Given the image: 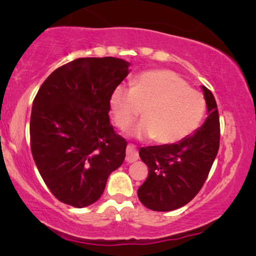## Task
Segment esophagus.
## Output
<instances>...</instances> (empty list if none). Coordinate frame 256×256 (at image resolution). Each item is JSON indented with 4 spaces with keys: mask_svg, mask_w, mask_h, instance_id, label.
<instances>
[{
    "mask_svg": "<svg viewBox=\"0 0 256 256\" xmlns=\"http://www.w3.org/2000/svg\"><path fill=\"white\" fill-rule=\"evenodd\" d=\"M138 160V152L136 146L128 144L126 148V161L128 162H134Z\"/></svg>",
    "mask_w": 256,
    "mask_h": 256,
    "instance_id": "1",
    "label": "esophagus"
}]
</instances>
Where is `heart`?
I'll list each match as a JSON object with an SVG mask.
<instances>
[{"mask_svg":"<svg viewBox=\"0 0 256 256\" xmlns=\"http://www.w3.org/2000/svg\"><path fill=\"white\" fill-rule=\"evenodd\" d=\"M110 110L120 130L128 128L142 110L144 120L132 128L131 134L152 137L158 144H173L200 128L206 100L177 73L152 70L140 73L131 88L119 85L112 91Z\"/></svg>","mask_w":256,"mask_h":256,"instance_id":"b5f03b06","label":"heart"}]
</instances>
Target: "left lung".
Returning a JSON list of instances; mask_svg holds the SVG:
<instances>
[{"mask_svg":"<svg viewBox=\"0 0 256 256\" xmlns=\"http://www.w3.org/2000/svg\"><path fill=\"white\" fill-rule=\"evenodd\" d=\"M202 90L208 116L198 130L178 143L140 149L149 173L137 195L149 210L168 212L183 207L198 195L212 168L219 150V113L212 91Z\"/></svg>","mask_w":256,"mask_h":256,"instance_id":"8db88e82","label":"left lung"}]
</instances>
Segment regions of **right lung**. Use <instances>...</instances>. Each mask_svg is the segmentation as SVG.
Returning <instances> with one entry per match:
<instances>
[{
  "mask_svg": "<svg viewBox=\"0 0 256 256\" xmlns=\"http://www.w3.org/2000/svg\"><path fill=\"white\" fill-rule=\"evenodd\" d=\"M128 61L80 58L58 67L34 100L31 152L58 201L83 208L101 198L122 166L128 142L110 125V98L128 74Z\"/></svg>",
  "mask_w": 256,
  "mask_h": 256,
  "instance_id": "add662e5",
  "label": "right lung"
}]
</instances>
